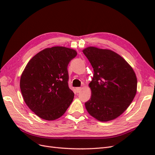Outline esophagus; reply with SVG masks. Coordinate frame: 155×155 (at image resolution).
<instances>
[{
	"instance_id": "1",
	"label": "esophagus",
	"mask_w": 155,
	"mask_h": 155,
	"mask_svg": "<svg viewBox=\"0 0 155 155\" xmlns=\"http://www.w3.org/2000/svg\"><path fill=\"white\" fill-rule=\"evenodd\" d=\"M76 90L77 92H80V91H81V87H77V88H76Z\"/></svg>"
}]
</instances>
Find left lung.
<instances>
[{"mask_svg":"<svg viewBox=\"0 0 155 155\" xmlns=\"http://www.w3.org/2000/svg\"><path fill=\"white\" fill-rule=\"evenodd\" d=\"M94 69L89 83L91 97L85 105L89 114L100 121L118 118L137 94V78L133 68L114 51L89 46L83 50Z\"/></svg>","mask_w":155,"mask_h":155,"instance_id":"1","label":"left lung"}]
</instances>
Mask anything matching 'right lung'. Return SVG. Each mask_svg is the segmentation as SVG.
Listing matches in <instances>:
<instances>
[{"label":"right lung","mask_w":155,"mask_h":155,"mask_svg":"<svg viewBox=\"0 0 155 155\" xmlns=\"http://www.w3.org/2000/svg\"><path fill=\"white\" fill-rule=\"evenodd\" d=\"M77 55L75 50L54 46L39 51L22 72L20 88L27 106L41 118L62 116L73 101L68 87V64Z\"/></svg>","instance_id":"1"}]
</instances>
